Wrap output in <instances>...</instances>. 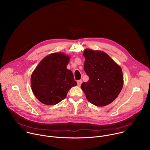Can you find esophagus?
Listing matches in <instances>:
<instances>
[{
  "label": "esophagus",
  "instance_id": "34e87169",
  "mask_svg": "<svg viewBox=\"0 0 150 150\" xmlns=\"http://www.w3.org/2000/svg\"><path fill=\"white\" fill-rule=\"evenodd\" d=\"M77 83H78V86H81V85L82 83V80H78L77 81Z\"/></svg>",
  "mask_w": 150,
  "mask_h": 150
}]
</instances>
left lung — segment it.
Masks as SVG:
<instances>
[{
  "mask_svg": "<svg viewBox=\"0 0 150 150\" xmlns=\"http://www.w3.org/2000/svg\"><path fill=\"white\" fill-rule=\"evenodd\" d=\"M83 68L89 76L81 89L89 102L96 106H104L113 102L123 85L121 68L105 53L85 49Z\"/></svg>",
  "mask_w": 150,
  "mask_h": 150,
  "instance_id": "8db88e82",
  "label": "left lung"
}]
</instances>
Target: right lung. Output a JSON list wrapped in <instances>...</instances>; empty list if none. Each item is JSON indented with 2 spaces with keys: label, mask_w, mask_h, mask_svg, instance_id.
Wrapping results in <instances>:
<instances>
[{
  "label": "right lung",
  "mask_w": 150,
  "mask_h": 150,
  "mask_svg": "<svg viewBox=\"0 0 150 150\" xmlns=\"http://www.w3.org/2000/svg\"><path fill=\"white\" fill-rule=\"evenodd\" d=\"M69 57L62 53L50 54L42 59L31 77L32 91L42 103L55 105L65 99L68 91L77 85L67 68Z\"/></svg>",
  "instance_id": "right-lung-1"
}]
</instances>
